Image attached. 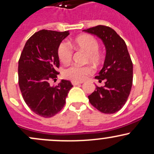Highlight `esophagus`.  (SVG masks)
I'll return each mask as SVG.
<instances>
[{
    "label": "esophagus",
    "instance_id": "esophagus-1",
    "mask_svg": "<svg viewBox=\"0 0 154 154\" xmlns=\"http://www.w3.org/2000/svg\"><path fill=\"white\" fill-rule=\"evenodd\" d=\"M72 85H73L74 86H75V85H80V84L82 83V82H74V81H72Z\"/></svg>",
    "mask_w": 154,
    "mask_h": 154
}]
</instances>
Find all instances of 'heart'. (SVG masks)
Wrapping results in <instances>:
<instances>
[{"label": "heart", "mask_w": 154, "mask_h": 154, "mask_svg": "<svg viewBox=\"0 0 154 154\" xmlns=\"http://www.w3.org/2000/svg\"><path fill=\"white\" fill-rule=\"evenodd\" d=\"M72 45L77 49L83 50L88 53L87 60L94 64H99L102 60V55L99 52V44L94 36L91 35H82L72 42ZM58 55L63 63H70L72 58V50L66 43L62 42L58 48ZM92 73L90 66H71L63 72L64 77L74 81L82 82Z\"/></svg>", "instance_id": "1"}]
</instances>
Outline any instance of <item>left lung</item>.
<instances>
[{"label": "left lung", "instance_id": "left-lung-1", "mask_svg": "<svg viewBox=\"0 0 154 154\" xmlns=\"http://www.w3.org/2000/svg\"><path fill=\"white\" fill-rule=\"evenodd\" d=\"M102 40L106 48V56L102 69L95 77L104 87H96L89 102L98 110L112 114L123 107L129 97L133 80V64L123 38L111 28L104 25L83 30Z\"/></svg>", "mask_w": 154, "mask_h": 154}]
</instances>
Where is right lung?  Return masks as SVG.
<instances>
[{"instance_id":"right-lung-1","label":"right lung","mask_w":154,"mask_h":154,"mask_svg":"<svg viewBox=\"0 0 154 154\" xmlns=\"http://www.w3.org/2000/svg\"><path fill=\"white\" fill-rule=\"evenodd\" d=\"M69 31L42 30L25 43L18 66L19 85L27 105L44 118H50L64 107L70 81L61 80L55 87L50 82L57 77L59 67L58 48Z\"/></svg>"}]
</instances>
